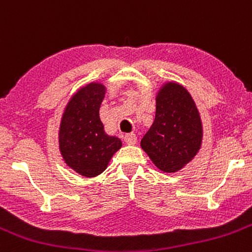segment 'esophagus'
Segmentation results:
<instances>
[{"instance_id": "obj_1", "label": "esophagus", "mask_w": 252, "mask_h": 252, "mask_svg": "<svg viewBox=\"0 0 252 252\" xmlns=\"http://www.w3.org/2000/svg\"><path fill=\"white\" fill-rule=\"evenodd\" d=\"M125 142H126V144H128V145L136 144L137 143V136L134 133L126 134V136H125Z\"/></svg>"}]
</instances>
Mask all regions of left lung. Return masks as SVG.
Listing matches in <instances>:
<instances>
[{"mask_svg": "<svg viewBox=\"0 0 252 252\" xmlns=\"http://www.w3.org/2000/svg\"><path fill=\"white\" fill-rule=\"evenodd\" d=\"M203 141V125L193 98L180 84L167 82L157 95L155 120L141 141L159 170L177 172L193 160Z\"/></svg>", "mask_w": 252, "mask_h": 252, "instance_id": "8db88e82", "label": "left lung"}]
</instances>
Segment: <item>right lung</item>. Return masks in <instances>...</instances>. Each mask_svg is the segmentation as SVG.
Wrapping results in <instances>:
<instances>
[{"label":"right lung","instance_id":"1","mask_svg":"<svg viewBox=\"0 0 252 252\" xmlns=\"http://www.w3.org/2000/svg\"><path fill=\"white\" fill-rule=\"evenodd\" d=\"M104 95L105 87L98 82L80 88L69 100L59 127L62 157L84 177L102 173L123 145L118 137L105 133L99 119Z\"/></svg>","mask_w":252,"mask_h":252}]
</instances>
